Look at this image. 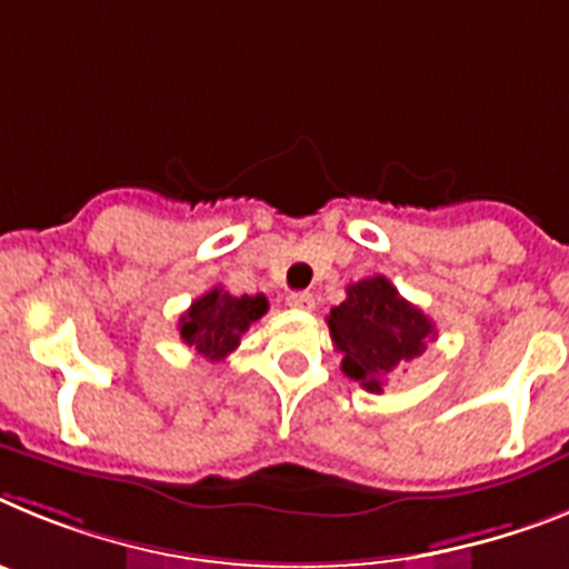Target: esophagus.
Returning <instances> with one entry per match:
<instances>
[{
  "label": "esophagus",
  "instance_id": "34e87169",
  "mask_svg": "<svg viewBox=\"0 0 569 569\" xmlns=\"http://www.w3.org/2000/svg\"><path fill=\"white\" fill-rule=\"evenodd\" d=\"M286 303H289L291 309H300V312H312L315 295H309V291H291L289 298H286Z\"/></svg>",
  "mask_w": 569,
  "mask_h": 569
}]
</instances>
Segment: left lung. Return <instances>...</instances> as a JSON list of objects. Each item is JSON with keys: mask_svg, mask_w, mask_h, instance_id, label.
<instances>
[{"mask_svg": "<svg viewBox=\"0 0 569 569\" xmlns=\"http://www.w3.org/2000/svg\"><path fill=\"white\" fill-rule=\"evenodd\" d=\"M332 343L343 352V369L367 392H383V380L409 360L421 358L435 326L418 306L401 298L383 274L346 286V300L329 318Z\"/></svg>", "mask_w": 569, "mask_h": 569, "instance_id": "8db88e82", "label": "left lung"}]
</instances>
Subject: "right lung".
Returning <instances> with one entry per match:
<instances>
[{
    "label": "right lung",
    "mask_w": 569,
    "mask_h": 569,
    "mask_svg": "<svg viewBox=\"0 0 569 569\" xmlns=\"http://www.w3.org/2000/svg\"><path fill=\"white\" fill-rule=\"evenodd\" d=\"M269 309L263 295H243L234 298L220 286L206 291L189 306L180 318V338L197 349V355L209 360H223L240 346V338L249 326L260 320Z\"/></svg>",
    "instance_id": "obj_1"
}]
</instances>
